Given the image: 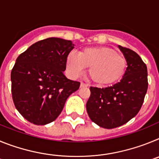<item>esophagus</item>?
<instances>
[{"label": "esophagus", "mask_w": 159, "mask_h": 159, "mask_svg": "<svg viewBox=\"0 0 159 159\" xmlns=\"http://www.w3.org/2000/svg\"><path fill=\"white\" fill-rule=\"evenodd\" d=\"M87 87H88V84H84V83L81 82L80 88H87Z\"/></svg>", "instance_id": "esophagus-1"}]
</instances>
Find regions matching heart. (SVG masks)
Here are the masks:
<instances>
[{"mask_svg": "<svg viewBox=\"0 0 159 159\" xmlns=\"http://www.w3.org/2000/svg\"><path fill=\"white\" fill-rule=\"evenodd\" d=\"M127 60L107 47H88L71 53L66 59V68L73 78L80 76L88 67V75L99 86H108L121 80L127 70Z\"/></svg>", "mask_w": 159, "mask_h": 159, "instance_id": "obj_1", "label": "heart"}]
</instances>
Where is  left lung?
<instances>
[{
    "mask_svg": "<svg viewBox=\"0 0 159 159\" xmlns=\"http://www.w3.org/2000/svg\"><path fill=\"white\" fill-rule=\"evenodd\" d=\"M127 67L120 82L104 88L91 87L87 111L92 121L102 128L112 129L127 123L139 113L148 88L147 68L133 50L119 46Z\"/></svg>",
    "mask_w": 159,
    "mask_h": 159,
    "instance_id": "left-lung-1",
    "label": "left lung"
}]
</instances>
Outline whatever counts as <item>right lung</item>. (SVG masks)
<instances>
[{
  "instance_id": "1",
  "label": "right lung",
  "mask_w": 159,
  "mask_h": 159,
  "mask_svg": "<svg viewBox=\"0 0 159 159\" xmlns=\"http://www.w3.org/2000/svg\"><path fill=\"white\" fill-rule=\"evenodd\" d=\"M74 48L71 40L50 37L31 45L20 55L11 72L14 105L28 121L52 123L62 111L80 83L64 75L66 59Z\"/></svg>"
}]
</instances>
